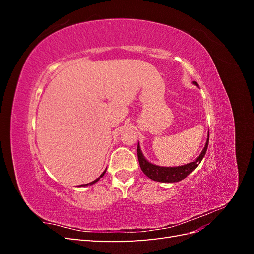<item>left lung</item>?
<instances>
[{
  "instance_id": "1",
  "label": "left lung",
  "mask_w": 254,
  "mask_h": 254,
  "mask_svg": "<svg viewBox=\"0 0 254 254\" xmlns=\"http://www.w3.org/2000/svg\"><path fill=\"white\" fill-rule=\"evenodd\" d=\"M194 83L196 86H198V83L196 81H194ZM207 145H209V135H207V140L205 142L204 148L202 149L199 157L194 161V162H190L189 164L181 165V166L163 167V166H158L148 162V161L146 160L145 157L143 156L139 143H137V159H139V163H140L142 172L151 180L159 181V182H170V183L178 182L186 178V177H188L199 164H200L201 160L203 159L206 152Z\"/></svg>"
}]
</instances>
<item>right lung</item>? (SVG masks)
<instances>
[{
	"label": "right lung",
	"instance_id": "obj_1",
	"mask_svg": "<svg viewBox=\"0 0 254 254\" xmlns=\"http://www.w3.org/2000/svg\"><path fill=\"white\" fill-rule=\"evenodd\" d=\"M105 173H106V171H105V172H104V173H103V174H102V175H101V176H99V177H98V178H97V179H95V180H94V181H92V182H90V183H88V184H82V186H81V187H86V186H89V184H90V186H92V184H94V183H95V182H97V181H98V180H99V179H101V178H102V177H103V176H104V175H105Z\"/></svg>",
	"mask_w": 254,
	"mask_h": 254
}]
</instances>
